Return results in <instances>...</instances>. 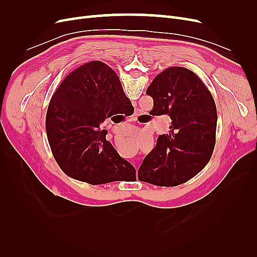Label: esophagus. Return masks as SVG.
I'll return each mask as SVG.
<instances>
[{
	"mask_svg": "<svg viewBox=\"0 0 257 257\" xmlns=\"http://www.w3.org/2000/svg\"><path fill=\"white\" fill-rule=\"evenodd\" d=\"M133 164H134V166H135V168L137 169V163H135V162H133Z\"/></svg>",
	"mask_w": 257,
	"mask_h": 257,
	"instance_id": "obj_1",
	"label": "esophagus"
}]
</instances>
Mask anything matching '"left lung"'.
Masks as SVG:
<instances>
[{
	"instance_id": "8db88e82",
	"label": "left lung",
	"mask_w": 257,
	"mask_h": 257,
	"mask_svg": "<svg viewBox=\"0 0 257 257\" xmlns=\"http://www.w3.org/2000/svg\"><path fill=\"white\" fill-rule=\"evenodd\" d=\"M152 115L168 114V134L160 135L138 170L141 181L176 186L195 177L211 159L217 113L211 93L190 69L173 66L152 80Z\"/></svg>"
}]
</instances>
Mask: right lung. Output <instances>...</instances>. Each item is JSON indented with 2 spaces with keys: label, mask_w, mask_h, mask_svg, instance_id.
Listing matches in <instances>:
<instances>
[{
  "label": "right lung",
  "mask_w": 257,
  "mask_h": 257,
  "mask_svg": "<svg viewBox=\"0 0 257 257\" xmlns=\"http://www.w3.org/2000/svg\"><path fill=\"white\" fill-rule=\"evenodd\" d=\"M133 109L118 75L103 62H88L68 74L46 114L51 152L63 173L92 185L135 179L133 165L99 128L105 119Z\"/></svg>",
  "instance_id": "1"
}]
</instances>
